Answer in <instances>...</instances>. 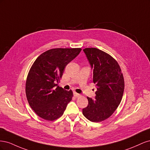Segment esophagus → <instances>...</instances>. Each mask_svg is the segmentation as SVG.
<instances>
[{"label": "esophagus", "mask_w": 150, "mask_h": 150, "mask_svg": "<svg viewBox=\"0 0 150 150\" xmlns=\"http://www.w3.org/2000/svg\"><path fill=\"white\" fill-rule=\"evenodd\" d=\"M74 96L76 97V98H78V97L81 96V95L79 94H78V93H76L74 92Z\"/></svg>", "instance_id": "1"}]
</instances>
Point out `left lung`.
<instances>
[{"mask_svg": "<svg viewBox=\"0 0 150 150\" xmlns=\"http://www.w3.org/2000/svg\"><path fill=\"white\" fill-rule=\"evenodd\" d=\"M93 71V83L96 86L93 99L87 97L88 106L83 115L92 122L110 117L118 107L123 95L125 81L118 63L110 54L97 48L83 49Z\"/></svg>", "mask_w": 150, "mask_h": 150, "instance_id": "obj_1", "label": "left lung"}]
</instances>
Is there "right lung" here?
<instances>
[{
    "instance_id": "1",
    "label": "right lung",
    "mask_w": 150,
    "mask_h": 150,
    "mask_svg": "<svg viewBox=\"0 0 150 150\" xmlns=\"http://www.w3.org/2000/svg\"><path fill=\"white\" fill-rule=\"evenodd\" d=\"M81 51V48H56L43 52L30 67L25 83V94L31 108L39 117L54 121L61 117L72 99L71 90L56 83L65 67Z\"/></svg>"
}]
</instances>
